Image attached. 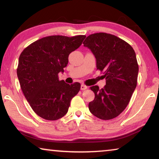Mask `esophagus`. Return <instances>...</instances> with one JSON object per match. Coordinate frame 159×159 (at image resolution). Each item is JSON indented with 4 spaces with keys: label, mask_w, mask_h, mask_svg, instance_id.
I'll list each match as a JSON object with an SVG mask.
<instances>
[{
    "label": "esophagus",
    "mask_w": 159,
    "mask_h": 159,
    "mask_svg": "<svg viewBox=\"0 0 159 159\" xmlns=\"http://www.w3.org/2000/svg\"><path fill=\"white\" fill-rule=\"evenodd\" d=\"M87 88V87L86 86V85H84V84L81 85V89H82V90H85V89H86Z\"/></svg>",
    "instance_id": "obj_1"
}]
</instances>
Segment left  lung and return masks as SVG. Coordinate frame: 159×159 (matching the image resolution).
<instances>
[{"mask_svg": "<svg viewBox=\"0 0 159 159\" xmlns=\"http://www.w3.org/2000/svg\"><path fill=\"white\" fill-rule=\"evenodd\" d=\"M95 55L97 70L103 73L106 84L90 87L95 99L89 103L91 113L101 120L118 116L129 103L137 85L139 64L133 47L118 36L96 33L83 42Z\"/></svg>", "mask_w": 159, "mask_h": 159, "instance_id": "8db88e82", "label": "left lung"}]
</instances>
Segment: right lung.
Here are the masks:
<instances>
[{
  "instance_id": "obj_1",
  "label": "right lung",
  "mask_w": 159,
  "mask_h": 159,
  "mask_svg": "<svg viewBox=\"0 0 159 159\" xmlns=\"http://www.w3.org/2000/svg\"><path fill=\"white\" fill-rule=\"evenodd\" d=\"M86 37L49 36L34 41L21 52L17 67L20 88L30 106L39 116L57 120L68 112L72 99L79 93V82L59 81L71 52Z\"/></svg>"
}]
</instances>
